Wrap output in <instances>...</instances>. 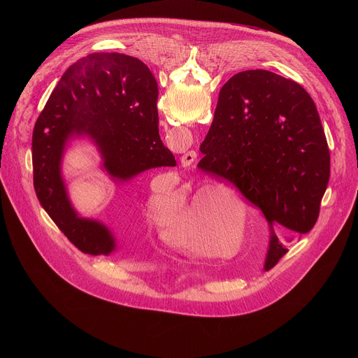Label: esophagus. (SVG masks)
<instances>
[{"instance_id":"1","label":"esophagus","mask_w":358,"mask_h":358,"mask_svg":"<svg viewBox=\"0 0 358 358\" xmlns=\"http://www.w3.org/2000/svg\"><path fill=\"white\" fill-rule=\"evenodd\" d=\"M195 159H196L195 151H188V152H185V155L181 157V166H182V167H189V166L194 164Z\"/></svg>"}]
</instances>
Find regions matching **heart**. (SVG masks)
Wrapping results in <instances>:
<instances>
[{"mask_svg":"<svg viewBox=\"0 0 358 358\" xmlns=\"http://www.w3.org/2000/svg\"><path fill=\"white\" fill-rule=\"evenodd\" d=\"M211 188L198 191L187 203V198L181 196L176 207L167 210L162 215L163 227L169 235V239L176 245L201 249L208 245V239H218L225 229V220L211 213L208 208V195ZM199 224L198 227L193 218Z\"/></svg>","mask_w":358,"mask_h":358,"instance_id":"heart-1","label":"heart"}]
</instances>
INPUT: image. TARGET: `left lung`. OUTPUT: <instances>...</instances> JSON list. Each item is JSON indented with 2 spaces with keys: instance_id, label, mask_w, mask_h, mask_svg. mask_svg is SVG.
<instances>
[{
  "instance_id": "left-lung-1",
  "label": "left lung",
  "mask_w": 358,
  "mask_h": 358,
  "mask_svg": "<svg viewBox=\"0 0 358 358\" xmlns=\"http://www.w3.org/2000/svg\"><path fill=\"white\" fill-rule=\"evenodd\" d=\"M198 169L232 184L271 225L268 265L287 252L285 235L316 224L330 178V151L310 94L299 83L257 69L221 89Z\"/></svg>"
}]
</instances>
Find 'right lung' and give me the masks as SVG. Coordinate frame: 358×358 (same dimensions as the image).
<instances>
[{"label":"right lung","instance_id":"1","mask_svg":"<svg viewBox=\"0 0 358 358\" xmlns=\"http://www.w3.org/2000/svg\"><path fill=\"white\" fill-rule=\"evenodd\" d=\"M157 97V82L141 61L97 52L65 71L35 123L32 169L38 201L83 253L109 255L115 239L105 225L79 218L71 207L61 177L65 141L72 134H89L105 169L117 180L174 167L173 152L159 134Z\"/></svg>","mask_w":358,"mask_h":358}]
</instances>
